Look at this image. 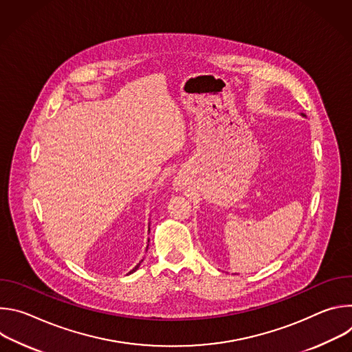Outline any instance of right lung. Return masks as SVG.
I'll list each match as a JSON object with an SVG mask.
<instances>
[{
  "instance_id": "1",
  "label": "right lung",
  "mask_w": 352,
  "mask_h": 352,
  "mask_svg": "<svg viewBox=\"0 0 352 352\" xmlns=\"http://www.w3.org/2000/svg\"><path fill=\"white\" fill-rule=\"evenodd\" d=\"M140 262H142V261H140ZM139 266H140V263H138V265H136V266H135V267H133V269L129 272V274H131V273H133L135 270H138V267H139Z\"/></svg>"
}]
</instances>
